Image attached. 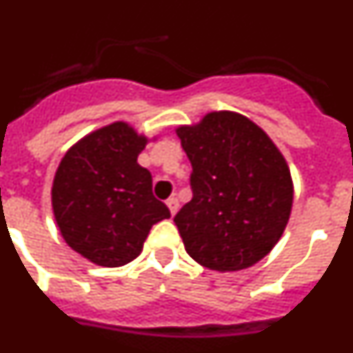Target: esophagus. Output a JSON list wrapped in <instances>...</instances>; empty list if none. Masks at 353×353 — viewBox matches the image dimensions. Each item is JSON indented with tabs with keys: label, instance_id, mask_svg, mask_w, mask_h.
Instances as JSON below:
<instances>
[{
	"label": "esophagus",
	"instance_id": "esophagus-1",
	"mask_svg": "<svg viewBox=\"0 0 353 353\" xmlns=\"http://www.w3.org/2000/svg\"><path fill=\"white\" fill-rule=\"evenodd\" d=\"M166 205H168V208H170L171 215H174V214H176V212H179V199L174 198V196H171V198L168 199Z\"/></svg>",
	"mask_w": 353,
	"mask_h": 353
}]
</instances>
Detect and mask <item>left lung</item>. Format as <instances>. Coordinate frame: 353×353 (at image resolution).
<instances>
[{"mask_svg":"<svg viewBox=\"0 0 353 353\" xmlns=\"http://www.w3.org/2000/svg\"><path fill=\"white\" fill-rule=\"evenodd\" d=\"M176 134L192 166V199L173 219L185 251L207 269H248L269 254L290 219L285 157L256 123L232 111L208 113Z\"/></svg>","mask_w":353,"mask_h":353,"instance_id":"1","label":"left lung"}]
</instances>
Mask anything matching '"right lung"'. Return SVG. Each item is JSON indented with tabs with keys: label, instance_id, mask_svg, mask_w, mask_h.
<instances>
[{
	"label": "right lung",
	"instance_id": "add662e5",
	"mask_svg": "<svg viewBox=\"0 0 353 353\" xmlns=\"http://www.w3.org/2000/svg\"><path fill=\"white\" fill-rule=\"evenodd\" d=\"M148 139L114 121L77 141L52 182V210L65 242L86 260L121 267L139 256L155 223L170 210L138 164Z\"/></svg>",
	"mask_w": 353,
	"mask_h": 353
}]
</instances>
